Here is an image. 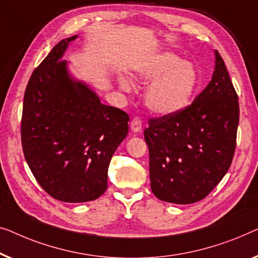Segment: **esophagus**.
Returning <instances> with one entry per match:
<instances>
[{
  "mask_svg": "<svg viewBox=\"0 0 258 258\" xmlns=\"http://www.w3.org/2000/svg\"><path fill=\"white\" fill-rule=\"evenodd\" d=\"M141 127H143V122H141L139 117H134L132 120H131V130L133 132H140Z\"/></svg>",
  "mask_w": 258,
  "mask_h": 258,
  "instance_id": "34e87169",
  "label": "esophagus"
}]
</instances>
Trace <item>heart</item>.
<instances>
[{"mask_svg": "<svg viewBox=\"0 0 258 258\" xmlns=\"http://www.w3.org/2000/svg\"><path fill=\"white\" fill-rule=\"evenodd\" d=\"M144 81H153L145 93V100L152 111L160 114L175 113L186 107L198 83L195 68L182 61L172 52L155 56L139 71ZM124 90L130 89L126 79H121Z\"/></svg>", "mask_w": 258, "mask_h": 258, "instance_id": "1", "label": "heart"}]
</instances>
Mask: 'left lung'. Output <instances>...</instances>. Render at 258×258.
I'll return each instance as SVG.
<instances>
[{"mask_svg":"<svg viewBox=\"0 0 258 258\" xmlns=\"http://www.w3.org/2000/svg\"><path fill=\"white\" fill-rule=\"evenodd\" d=\"M215 71L194 101L175 113L148 119L151 189L159 200L188 205L223 179L236 148L238 97L215 51Z\"/></svg>","mask_w":258,"mask_h":258,"instance_id":"8db88e82","label":"left lung"}]
</instances>
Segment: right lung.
<instances>
[{"label":"right lung","instance_id":"right-lung-1","mask_svg":"<svg viewBox=\"0 0 258 258\" xmlns=\"http://www.w3.org/2000/svg\"><path fill=\"white\" fill-rule=\"evenodd\" d=\"M76 37L61 39L32 72L21 120L22 148L35 179L50 197L72 203L106 190L108 165L130 120L70 77L61 56Z\"/></svg>","mask_w":258,"mask_h":258}]
</instances>
